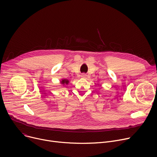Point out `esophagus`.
Here are the masks:
<instances>
[{
	"label": "esophagus",
	"mask_w": 157,
	"mask_h": 157,
	"mask_svg": "<svg viewBox=\"0 0 157 157\" xmlns=\"http://www.w3.org/2000/svg\"><path fill=\"white\" fill-rule=\"evenodd\" d=\"M81 77L83 78H86L87 75H86V74H81Z\"/></svg>",
	"instance_id": "34e87169"
}]
</instances>
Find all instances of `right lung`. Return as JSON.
I'll list each match as a JSON object with an SVG mask.
<instances>
[{"instance_id":"1","label":"right lung","mask_w":157,"mask_h":157,"mask_svg":"<svg viewBox=\"0 0 157 157\" xmlns=\"http://www.w3.org/2000/svg\"><path fill=\"white\" fill-rule=\"evenodd\" d=\"M69 83V80H67V79H62V81H60V83L63 85H68V83Z\"/></svg>"}]
</instances>
